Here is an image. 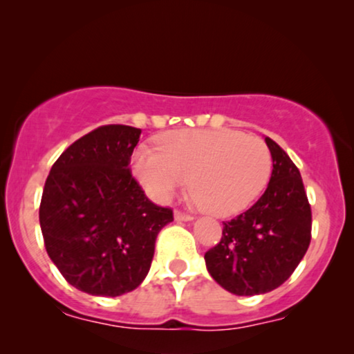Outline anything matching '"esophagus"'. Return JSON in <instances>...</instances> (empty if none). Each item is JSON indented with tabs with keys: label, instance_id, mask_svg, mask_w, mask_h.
I'll return each mask as SVG.
<instances>
[{
	"label": "esophagus",
	"instance_id": "esophagus-1",
	"mask_svg": "<svg viewBox=\"0 0 354 354\" xmlns=\"http://www.w3.org/2000/svg\"><path fill=\"white\" fill-rule=\"evenodd\" d=\"M174 218H176V221H192L194 220V216L187 215V213H182V212H174Z\"/></svg>",
	"mask_w": 354,
	"mask_h": 354
}]
</instances>
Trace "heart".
Returning <instances> with one entry per match:
<instances>
[{
    "label": "heart",
    "instance_id": "obj_1",
    "mask_svg": "<svg viewBox=\"0 0 354 354\" xmlns=\"http://www.w3.org/2000/svg\"><path fill=\"white\" fill-rule=\"evenodd\" d=\"M139 146L131 172L147 197L165 203L190 177L192 202L215 216L246 210L268 184L270 152L263 139L233 129H178Z\"/></svg>",
    "mask_w": 354,
    "mask_h": 354
}]
</instances>
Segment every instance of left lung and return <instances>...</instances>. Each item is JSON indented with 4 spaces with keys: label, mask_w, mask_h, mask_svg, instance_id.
<instances>
[{
    "label": "left lung",
    "mask_w": 354,
    "mask_h": 354,
    "mask_svg": "<svg viewBox=\"0 0 354 354\" xmlns=\"http://www.w3.org/2000/svg\"><path fill=\"white\" fill-rule=\"evenodd\" d=\"M268 189L250 210L223 223L221 241L205 252L208 272L234 295L277 289L297 268L310 244L312 212L299 169L270 138Z\"/></svg>",
    "instance_id": "1"
}]
</instances>
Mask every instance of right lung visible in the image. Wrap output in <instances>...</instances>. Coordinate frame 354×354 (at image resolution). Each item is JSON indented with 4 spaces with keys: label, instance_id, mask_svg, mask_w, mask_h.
<instances>
[{
    "label": "right lung",
    "instance_id": "obj_1",
    "mask_svg": "<svg viewBox=\"0 0 354 354\" xmlns=\"http://www.w3.org/2000/svg\"><path fill=\"white\" fill-rule=\"evenodd\" d=\"M141 129L110 124L62 152L44 185L39 223L50 261L75 289L116 297L141 286L156 238L174 220L129 172Z\"/></svg>",
    "mask_w": 354,
    "mask_h": 354
}]
</instances>
